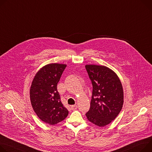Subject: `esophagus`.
I'll return each instance as SVG.
<instances>
[{"instance_id":"34e87169","label":"esophagus","mask_w":152,"mask_h":152,"mask_svg":"<svg viewBox=\"0 0 152 152\" xmlns=\"http://www.w3.org/2000/svg\"><path fill=\"white\" fill-rule=\"evenodd\" d=\"M77 106L76 105H73L71 106V108L72 110H75L77 109Z\"/></svg>"}]
</instances>
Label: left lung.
I'll return each instance as SVG.
<instances>
[{
  "mask_svg": "<svg viewBox=\"0 0 152 152\" xmlns=\"http://www.w3.org/2000/svg\"><path fill=\"white\" fill-rule=\"evenodd\" d=\"M86 68L93 86L90 108L86 115L96 126L104 127L122 110L124 91L121 82L116 73L107 66L86 65Z\"/></svg>",
  "mask_w": 152,
  "mask_h": 152,
  "instance_id": "obj_1",
  "label": "left lung"
}]
</instances>
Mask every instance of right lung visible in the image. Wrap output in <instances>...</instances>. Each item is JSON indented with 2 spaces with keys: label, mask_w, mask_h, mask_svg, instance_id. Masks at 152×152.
Masks as SVG:
<instances>
[{
  "label": "right lung",
  "mask_w": 152,
  "mask_h": 152,
  "mask_svg": "<svg viewBox=\"0 0 152 152\" xmlns=\"http://www.w3.org/2000/svg\"><path fill=\"white\" fill-rule=\"evenodd\" d=\"M66 64H47L35 75L30 90L32 107L39 119L50 125L64 120L68 111L61 101L57 85Z\"/></svg>",
  "instance_id": "add662e5"
}]
</instances>
